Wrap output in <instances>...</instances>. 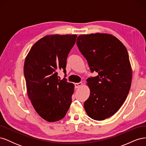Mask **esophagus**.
Here are the masks:
<instances>
[{"instance_id":"esophagus-1","label":"esophagus","mask_w":146,"mask_h":146,"mask_svg":"<svg viewBox=\"0 0 146 146\" xmlns=\"http://www.w3.org/2000/svg\"><path fill=\"white\" fill-rule=\"evenodd\" d=\"M74 85H75V88H80L82 85V82L76 83L74 84Z\"/></svg>"}]
</instances>
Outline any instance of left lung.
<instances>
[{"instance_id":"1","label":"left lung","mask_w":146,"mask_h":146,"mask_svg":"<svg viewBox=\"0 0 146 146\" xmlns=\"http://www.w3.org/2000/svg\"><path fill=\"white\" fill-rule=\"evenodd\" d=\"M76 43L91 72L98 73L86 80L90 95L84 108L91 118L104 120L118 111L129 92L132 71L129 54L125 46L109 34L80 35Z\"/></svg>"}]
</instances>
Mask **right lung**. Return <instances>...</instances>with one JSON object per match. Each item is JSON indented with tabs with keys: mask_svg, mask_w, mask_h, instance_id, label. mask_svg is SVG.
Here are the masks:
<instances>
[{
	"mask_svg": "<svg viewBox=\"0 0 146 146\" xmlns=\"http://www.w3.org/2000/svg\"><path fill=\"white\" fill-rule=\"evenodd\" d=\"M77 35H52L43 37L31 48L24 73L27 94L42 119L55 122L63 119L72 103L74 85L59 79L57 71L66 73V60Z\"/></svg>",
	"mask_w": 146,
	"mask_h": 146,
	"instance_id": "right-lung-1",
	"label": "right lung"
}]
</instances>
